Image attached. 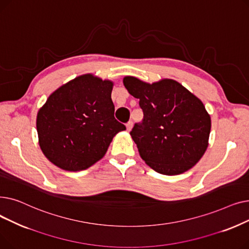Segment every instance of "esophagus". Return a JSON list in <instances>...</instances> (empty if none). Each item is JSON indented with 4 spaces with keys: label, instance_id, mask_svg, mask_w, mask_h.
I'll use <instances>...</instances> for the list:
<instances>
[{
    "label": "esophagus",
    "instance_id": "34e87169",
    "mask_svg": "<svg viewBox=\"0 0 249 249\" xmlns=\"http://www.w3.org/2000/svg\"><path fill=\"white\" fill-rule=\"evenodd\" d=\"M132 127H133V122H131V121H129L127 124H126V128H127V131H130V130L132 129Z\"/></svg>",
    "mask_w": 249,
    "mask_h": 249
}]
</instances>
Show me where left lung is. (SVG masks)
<instances>
[{
	"mask_svg": "<svg viewBox=\"0 0 249 249\" xmlns=\"http://www.w3.org/2000/svg\"><path fill=\"white\" fill-rule=\"evenodd\" d=\"M123 84L144 114L130 135L145 163L165 176L180 175L197 164L211 130L203 102L172 78L148 84L127 75Z\"/></svg>",
	"mask_w": 249,
	"mask_h": 249,
	"instance_id": "left-lung-1",
	"label": "left lung"
}]
</instances>
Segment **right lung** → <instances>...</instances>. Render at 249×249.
I'll use <instances>...</instances> for the list:
<instances>
[{
    "label": "right lung",
    "instance_id": "right-lung-1",
    "mask_svg": "<svg viewBox=\"0 0 249 249\" xmlns=\"http://www.w3.org/2000/svg\"><path fill=\"white\" fill-rule=\"evenodd\" d=\"M114 83L93 73L76 76L52 93L36 118L38 142L46 159L64 171L89 168L106 154L118 122L111 99Z\"/></svg>",
    "mask_w": 249,
    "mask_h": 249
}]
</instances>
